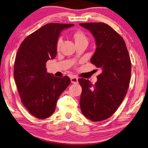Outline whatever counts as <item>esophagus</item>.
Returning a JSON list of instances; mask_svg holds the SVG:
<instances>
[{"label":"esophagus","mask_w":148,"mask_h":148,"mask_svg":"<svg viewBox=\"0 0 148 148\" xmlns=\"http://www.w3.org/2000/svg\"><path fill=\"white\" fill-rule=\"evenodd\" d=\"M71 83H73V84H77V83H78V78H77V77H71Z\"/></svg>","instance_id":"esophagus-1"}]
</instances>
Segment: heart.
<instances>
[{"mask_svg":"<svg viewBox=\"0 0 148 148\" xmlns=\"http://www.w3.org/2000/svg\"><path fill=\"white\" fill-rule=\"evenodd\" d=\"M72 38L74 40L75 45H87L88 43V38H87L86 34L81 30H77L72 34ZM61 40H59L57 42V50H59L60 45H61Z\"/></svg>","mask_w":148,"mask_h":148,"instance_id":"1","label":"heart"}]
</instances>
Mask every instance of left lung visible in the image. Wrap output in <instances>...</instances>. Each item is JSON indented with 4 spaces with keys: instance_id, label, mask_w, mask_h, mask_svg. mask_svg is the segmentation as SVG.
Listing matches in <instances>:
<instances>
[{
    "instance_id": "1",
    "label": "left lung",
    "mask_w": 148,
    "mask_h": 148,
    "mask_svg": "<svg viewBox=\"0 0 148 148\" xmlns=\"http://www.w3.org/2000/svg\"><path fill=\"white\" fill-rule=\"evenodd\" d=\"M80 25L90 31L95 38L96 49L90 62L102 71L94 84L79 79L82 87L80 106L86 118L101 121L110 117L124 100L129 86L131 62L125 40L108 24Z\"/></svg>"
}]
</instances>
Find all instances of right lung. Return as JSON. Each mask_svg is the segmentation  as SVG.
<instances>
[{"label": "right lung", "instance_id": "obj_1", "mask_svg": "<svg viewBox=\"0 0 148 148\" xmlns=\"http://www.w3.org/2000/svg\"><path fill=\"white\" fill-rule=\"evenodd\" d=\"M73 24L48 23L27 36L17 52L14 77L23 105L40 119L51 116L59 96L69 85V77L47 73L46 64L57 54L61 31Z\"/></svg>", "mask_w": 148, "mask_h": 148}]
</instances>
